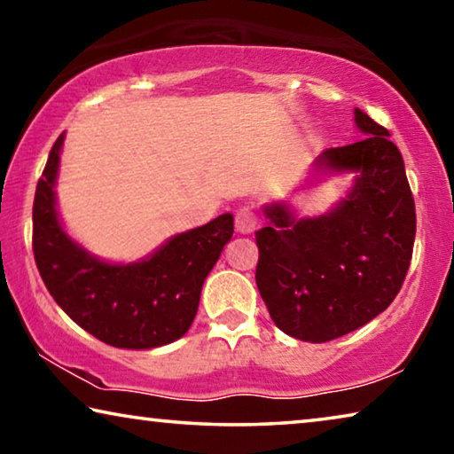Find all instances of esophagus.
Instances as JSON below:
<instances>
[{"instance_id":"1","label":"esophagus","mask_w":454,"mask_h":454,"mask_svg":"<svg viewBox=\"0 0 454 454\" xmlns=\"http://www.w3.org/2000/svg\"><path fill=\"white\" fill-rule=\"evenodd\" d=\"M236 232L252 234L258 226V216L250 208H240L236 212Z\"/></svg>"}]
</instances>
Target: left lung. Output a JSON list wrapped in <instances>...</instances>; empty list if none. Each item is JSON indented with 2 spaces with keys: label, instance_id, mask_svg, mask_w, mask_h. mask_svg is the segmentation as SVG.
I'll list each match as a JSON object with an SVG mask.
<instances>
[{
  "label": "left lung",
  "instance_id": "8db88e82",
  "mask_svg": "<svg viewBox=\"0 0 454 454\" xmlns=\"http://www.w3.org/2000/svg\"><path fill=\"white\" fill-rule=\"evenodd\" d=\"M360 142L328 148L314 160L304 188L352 174L348 194L318 216L266 204L256 232V284L270 318L304 342L334 340L379 317L411 266L417 214L401 150L388 129L355 107Z\"/></svg>",
  "mask_w": 454,
  "mask_h": 454
}]
</instances>
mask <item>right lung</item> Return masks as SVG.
Wrapping results in <instances>:
<instances>
[{"mask_svg":"<svg viewBox=\"0 0 454 454\" xmlns=\"http://www.w3.org/2000/svg\"><path fill=\"white\" fill-rule=\"evenodd\" d=\"M66 132L53 144L34 200V256L53 301L86 333L116 348L178 340L194 322L206 276L234 234L232 214L174 234L142 260L98 258L66 232L56 184Z\"/></svg>","mask_w":454,"mask_h":454,"instance_id":"right-lung-1","label":"right lung"}]
</instances>
